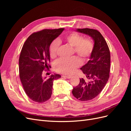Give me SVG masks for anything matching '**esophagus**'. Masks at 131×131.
<instances>
[{
	"mask_svg": "<svg viewBox=\"0 0 131 131\" xmlns=\"http://www.w3.org/2000/svg\"><path fill=\"white\" fill-rule=\"evenodd\" d=\"M63 77L67 78V79H70V78H72V76H71V75H68V76H66V75H63Z\"/></svg>",
	"mask_w": 131,
	"mask_h": 131,
	"instance_id": "34e87169",
	"label": "esophagus"
}]
</instances>
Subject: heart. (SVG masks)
<instances>
[{
	"label": "heart",
	"instance_id": "heart-1",
	"mask_svg": "<svg viewBox=\"0 0 131 131\" xmlns=\"http://www.w3.org/2000/svg\"><path fill=\"white\" fill-rule=\"evenodd\" d=\"M64 42L68 45L73 47L74 52L78 56L82 61H87L93 51L94 44L91 39L83 38V37L77 33L72 32L66 35ZM59 47V42L53 41L50 46L49 53L52 58H56ZM81 64V61L77 57L70 58L61 59L54 65V69L58 73L64 74L73 73Z\"/></svg>",
	"mask_w": 131,
	"mask_h": 131
}]
</instances>
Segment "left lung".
<instances>
[{
    "mask_svg": "<svg viewBox=\"0 0 131 131\" xmlns=\"http://www.w3.org/2000/svg\"><path fill=\"white\" fill-rule=\"evenodd\" d=\"M78 32L89 35L94 41V47L90 60L80 69L85 75L80 79L72 93L78 100H92L101 93L109 78L110 54L108 44L100 31L90 28L77 29Z\"/></svg>",
    "mask_w": 131,
    "mask_h": 131,
    "instance_id": "1",
    "label": "left lung"
}]
</instances>
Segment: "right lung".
I'll return each mask as SVG.
<instances>
[{"label":"right lung","instance_id":"obj_1","mask_svg":"<svg viewBox=\"0 0 131 131\" xmlns=\"http://www.w3.org/2000/svg\"><path fill=\"white\" fill-rule=\"evenodd\" d=\"M64 28L43 29L31 34L23 44L19 58V75L26 94L31 100L43 103L52 94L53 82L61 77H43V70L50 66V46Z\"/></svg>","mask_w":131,"mask_h":131}]
</instances>
